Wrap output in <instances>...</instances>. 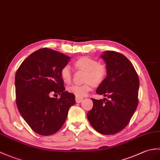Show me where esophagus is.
<instances>
[{
  "label": "esophagus",
  "mask_w": 160,
  "mask_h": 160,
  "mask_svg": "<svg viewBox=\"0 0 160 160\" xmlns=\"http://www.w3.org/2000/svg\"><path fill=\"white\" fill-rule=\"evenodd\" d=\"M82 100H83V98L76 97V102L77 103H80V102H82Z\"/></svg>",
  "instance_id": "1"
}]
</instances>
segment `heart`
Instances as JSON below:
<instances>
[{
  "label": "heart",
  "instance_id": "b5f03b06",
  "mask_svg": "<svg viewBox=\"0 0 160 160\" xmlns=\"http://www.w3.org/2000/svg\"><path fill=\"white\" fill-rule=\"evenodd\" d=\"M78 68L86 72L84 80L86 81L82 84H72L68 87V91L75 95L78 98H82L90 92L92 86L99 85L105 80L107 71L103 65L99 62L88 57H82L75 62ZM61 77L65 82L68 83L71 80V70L69 65H65L61 70Z\"/></svg>",
  "mask_w": 160,
  "mask_h": 160
}]
</instances>
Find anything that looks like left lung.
Returning a JSON list of instances; mask_svg holds the SVG:
<instances>
[{"label":"left lung","instance_id":"1","mask_svg":"<svg viewBox=\"0 0 160 160\" xmlns=\"http://www.w3.org/2000/svg\"><path fill=\"white\" fill-rule=\"evenodd\" d=\"M107 76L96 90L106 98L92 99L93 107L87 113L92 127L102 134H115L129 123L138 106L139 78L133 65L124 55L105 51Z\"/></svg>","mask_w":160,"mask_h":160}]
</instances>
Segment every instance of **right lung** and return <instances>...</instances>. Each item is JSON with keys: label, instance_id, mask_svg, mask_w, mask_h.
<instances>
[{"label": "right lung", "instance_id": "obj_1", "mask_svg": "<svg viewBox=\"0 0 160 160\" xmlns=\"http://www.w3.org/2000/svg\"><path fill=\"white\" fill-rule=\"evenodd\" d=\"M70 58L59 52L42 48L29 55L17 70V107L38 134L50 136L57 132L65 122L70 107L75 104V95L65 91L60 74ZM51 94H58L61 98H51Z\"/></svg>", "mask_w": 160, "mask_h": 160}]
</instances>
